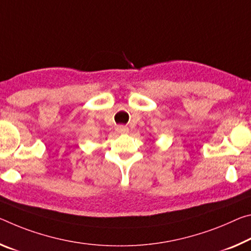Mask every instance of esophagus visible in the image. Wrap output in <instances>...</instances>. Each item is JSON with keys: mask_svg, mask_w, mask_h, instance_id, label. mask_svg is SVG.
<instances>
[{"mask_svg": "<svg viewBox=\"0 0 251 251\" xmlns=\"http://www.w3.org/2000/svg\"><path fill=\"white\" fill-rule=\"evenodd\" d=\"M116 130L119 134H125V133H128V127L124 125H118L116 127Z\"/></svg>", "mask_w": 251, "mask_h": 251, "instance_id": "obj_1", "label": "esophagus"}]
</instances>
